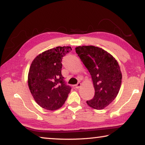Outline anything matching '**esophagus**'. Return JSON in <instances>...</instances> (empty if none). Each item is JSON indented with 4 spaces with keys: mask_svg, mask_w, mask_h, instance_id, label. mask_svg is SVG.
Returning <instances> with one entry per match:
<instances>
[{
    "mask_svg": "<svg viewBox=\"0 0 145 145\" xmlns=\"http://www.w3.org/2000/svg\"><path fill=\"white\" fill-rule=\"evenodd\" d=\"M80 86H81V84L80 83H77V84L75 85V88H77V89H78Z\"/></svg>",
    "mask_w": 145,
    "mask_h": 145,
    "instance_id": "obj_1",
    "label": "esophagus"
}]
</instances>
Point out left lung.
<instances>
[{
	"instance_id": "left-lung-1",
	"label": "left lung",
	"mask_w": 145,
	"mask_h": 145,
	"mask_svg": "<svg viewBox=\"0 0 145 145\" xmlns=\"http://www.w3.org/2000/svg\"><path fill=\"white\" fill-rule=\"evenodd\" d=\"M75 52L91 75L95 95L86 103L90 107L102 109L116 97L121 84L119 65L112 56L95 46L75 48Z\"/></svg>"
}]
</instances>
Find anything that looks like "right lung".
<instances>
[{
	"label": "right lung",
	"mask_w": 145,
	"mask_h": 145,
	"mask_svg": "<svg viewBox=\"0 0 145 145\" xmlns=\"http://www.w3.org/2000/svg\"><path fill=\"white\" fill-rule=\"evenodd\" d=\"M72 50L57 46L38 55L31 63L28 75L29 89L36 103L46 110L59 109L72 89L61 74L63 57Z\"/></svg>",
	"instance_id": "obj_1"
}]
</instances>
